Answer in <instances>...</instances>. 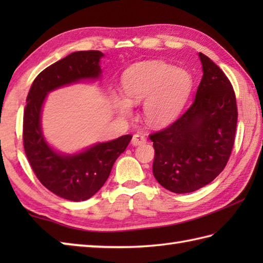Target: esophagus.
Segmentation results:
<instances>
[{"mask_svg": "<svg viewBox=\"0 0 263 263\" xmlns=\"http://www.w3.org/2000/svg\"><path fill=\"white\" fill-rule=\"evenodd\" d=\"M146 141H147L146 137H144L143 135H139V133H137V135L133 136L131 142L133 146H140V144L146 143Z\"/></svg>", "mask_w": 263, "mask_h": 263, "instance_id": "34e87169", "label": "esophagus"}]
</instances>
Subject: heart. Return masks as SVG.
Listing matches in <instances>:
<instances>
[{
	"mask_svg": "<svg viewBox=\"0 0 263 263\" xmlns=\"http://www.w3.org/2000/svg\"><path fill=\"white\" fill-rule=\"evenodd\" d=\"M122 95L113 96V107L123 117L143 101V117L149 125L166 126L181 113L191 92L192 78L185 70L159 61L141 62L122 76Z\"/></svg>",
	"mask_w": 263,
	"mask_h": 263,
	"instance_id": "b5f03b06",
	"label": "heart"
}]
</instances>
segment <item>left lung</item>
<instances>
[{
    "mask_svg": "<svg viewBox=\"0 0 263 263\" xmlns=\"http://www.w3.org/2000/svg\"><path fill=\"white\" fill-rule=\"evenodd\" d=\"M202 79L191 106L154 142V176L174 193L203 187L220 174L235 139L237 108L230 80L219 66L199 53Z\"/></svg>",
    "mask_w": 263,
    "mask_h": 263,
    "instance_id": "obj_1",
    "label": "left lung"
}]
</instances>
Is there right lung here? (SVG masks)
I'll return each instance as SVG.
<instances>
[{
    "mask_svg": "<svg viewBox=\"0 0 263 263\" xmlns=\"http://www.w3.org/2000/svg\"><path fill=\"white\" fill-rule=\"evenodd\" d=\"M99 51H81L48 66L33 80L24 114V147L32 171L49 191L70 201H85L96 194L107 181L117 157L124 153L132 136L98 142L73 154L53 148L42 126L47 95L59 88L102 78Z\"/></svg>",
    "mask_w": 263,
    "mask_h": 263,
    "instance_id": "right-lung-1",
    "label": "right lung"
}]
</instances>
